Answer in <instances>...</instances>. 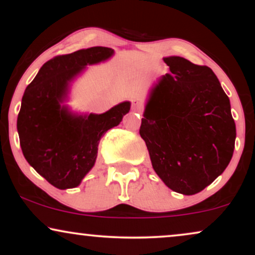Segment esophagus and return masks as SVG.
<instances>
[{"label": "esophagus", "mask_w": 255, "mask_h": 255, "mask_svg": "<svg viewBox=\"0 0 255 255\" xmlns=\"http://www.w3.org/2000/svg\"><path fill=\"white\" fill-rule=\"evenodd\" d=\"M132 111H133V113H139V114L141 113V102H140V100H138V99L132 100Z\"/></svg>", "instance_id": "1"}]
</instances>
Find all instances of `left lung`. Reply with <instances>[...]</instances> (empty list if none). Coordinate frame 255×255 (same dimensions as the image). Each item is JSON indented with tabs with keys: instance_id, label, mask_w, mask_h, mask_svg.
I'll return each instance as SVG.
<instances>
[{
	"instance_id": "left-lung-1",
	"label": "left lung",
	"mask_w": 255,
	"mask_h": 255,
	"mask_svg": "<svg viewBox=\"0 0 255 255\" xmlns=\"http://www.w3.org/2000/svg\"><path fill=\"white\" fill-rule=\"evenodd\" d=\"M163 61L170 73L149 89L139 133L163 183L195 195L231 161L237 134L231 104L211 68L175 55Z\"/></svg>"
}]
</instances>
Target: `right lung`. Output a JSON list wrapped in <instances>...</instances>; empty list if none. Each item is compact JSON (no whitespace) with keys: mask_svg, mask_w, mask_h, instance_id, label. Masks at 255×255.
<instances>
[{"mask_svg":"<svg viewBox=\"0 0 255 255\" xmlns=\"http://www.w3.org/2000/svg\"><path fill=\"white\" fill-rule=\"evenodd\" d=\"M113 48L94 46L59 55L41 66L26 87L17 118L24 158L58 189L78 187L95 165L101 138L117 127L131 103L124 101L103 114H79L66 102L72 83L87 66L107 61Z\"/></svg>","mask_w":255,"mask_h":255,"instance_id":"add662e5","label":"right lung"}]
</instances>
